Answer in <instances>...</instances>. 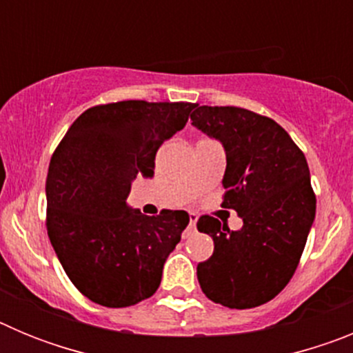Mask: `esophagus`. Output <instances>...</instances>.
<instances>
[{"label":"esophagus","instance_id":"34e87169","mask_svg":"<svg viewBox=\"0 0 353 353\" xmlns=\"http://www.w3.org/2000/svg\"><path fill=\"white\" fill-rule=\"evenodd\" d=\"M196 223H198V215L189 214V230H194Z\"/></svg>","mask_w":353,"mask_h":353}]
</instances>
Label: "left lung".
Here are the masks:
<instances>
[{"instance_id":"8db88e82","label":"left lung","mask_w":353,"mask_h":353,"mask_svg":"<svg viewBox=\"0 0 353 353\" xmlns=\"http://www.w3.org/2000/svg\"><path fill=\"white\" fill-rule=\"evenodd\" d=\"M192 125L217 139L226 154L223 207L242 228L201 215L198 232L214 254L198 265V281L215 304L249 310L272 301L297 269L313 226L316 198L304 154L272 118L242 108L194 105Z\"/></svg>"}]
</instances>
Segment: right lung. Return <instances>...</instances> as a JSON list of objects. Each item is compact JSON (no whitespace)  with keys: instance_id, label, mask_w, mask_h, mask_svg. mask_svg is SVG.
Segmentation results:
<instances>
[{"instance_id":"1","label":"right lung","mask_w":353,"mask_h":353,"mask_svg":"<svg viewBox=\"0 0 353 353\" xmlns=\"http://www.w3.org/2000/svg\"><path fill=\"white\" fill-rule=\"evenodd\" d=\"M194 105H95L56 148L46 182L48 235L68 279L90 301L127 307L157 292L189 214L143 215L127 196L138 174L154 176L159 146L185 127Z\"/></svg>"}]
</instances>
